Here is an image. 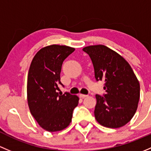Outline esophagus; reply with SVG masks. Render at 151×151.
I'll return each mask as SVG.
<instances>
[{
	"label": "esophagus",
	"mask_w": 151,
	"mask_h": 151,
	"mask_svg": "<svg viewBox=\"0 0 151 151\" xmlns=\"http://www.w3.org/2000/svg\"><path fill=\"white\" fill-rule=\"evenodd\" d=\"M79 97H81V98H84V97H87V95H86V94H79Z\"/></svg>",
	"instance_id": "34e87169"
}]
</instances>
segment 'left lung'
Wrapping results in <instances>:
<instances>
[{
	"mask_svg": "<svg viewBox=\"0 0 151 151\" xmlns=\"http://www.w3.org/2000/svg\"><path fill=\"white\" fill-rule=\"evenodd\" d=\"M83 51L91 58L96 80L105 82L106 94L95 96L96 120L108 128L126 125L136 113L140 94L132 68L122 56L104 45L86 46Z\"/></svg>",
	"mask_w": 151,
	"mask_h": 151,
	"instance_id": "obj_1",
	"label": "left lung"
}]
</instances>
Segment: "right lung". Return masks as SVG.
Returning <instances> with one entry per match:
<instances>
[{
    "label": "right lung",
    "mask_w": 151,
    "mask_h": 151,
    "mask_svg": "<svg viewBox=\"0 0 151 151\" xmlns=\"http://www.w3.org/2000/svg\"><path fill=\"white\" fill-rule=\"evenodd\" d=\"M75 51L73 47L53 44L34 56L27 76V103L40 127L50 132L65 129L72 121L78 104V96L57 92L63 61ZM63 85V84H62Z\"/></svg>",
    "instance_id": "right-lung-1"
}]
</instances>
